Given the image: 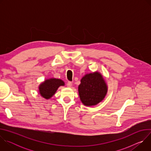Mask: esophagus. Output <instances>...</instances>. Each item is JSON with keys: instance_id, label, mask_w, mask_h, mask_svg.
Listing matches in <instances>:
<instances>
[{"instance_id": "1", "label": "esophagus", "mask_w": 151, "mask_h": 151, "mask_svg": "<svg viewBox=\"0 0 151 151\" xmlns=\"http://www.w3.org/2000/svg\"><path fill=\"white\" fill-rule=\"evenodd\" d=\"M72 86V83L71 82H68L67 83V87H71Z\"/></svg>"}]
</instances>
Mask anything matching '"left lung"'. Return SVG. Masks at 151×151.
Segmentation results:
<instances>
[{
  "instance_id": "1",
  "label": "left lung",
  "mask_w": 151,
  "mask_h": 151,
  "mask_svg": "<svg viewBox=\"0 0 151 151\" xmlns=\"http://www.w3.org/2000/svg\"><path fill=\"white\" fill-rule=\"evenodd\" d=\"M107 90V85L103 75L98 71L85 74L78 86L80 100L86 106H94L102 101Z\"/></svg>"
}]
</instances>
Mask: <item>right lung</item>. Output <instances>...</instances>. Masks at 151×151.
Listing matches in <instances>:
<instances>
[{"label":"right lung","instance_id":"1","mask_svg":"<svg viewBox=\"0 0 151 151\" xmlns=\"http://www.w3.org/2000/svg\"><path fill=\"white\" fill-rule=\"evenodd\" d=\"M64 85V82L60 79L54 78L47 79L39 84L38 87L39 93L41 97L48 100L55 94L60 86Z\"/></svg>","mask_w":151,"mask_h":151}]
</instances>
